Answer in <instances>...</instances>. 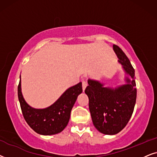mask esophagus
I'll return each instance as SVG.
<instances>
[{"instance_id": "34e87169", "label": "esophagus", "mask_w": 157, "mask_h": 157, "mask_svg": "<svg viewBox=\"0 0 157 157\" xmlns=\"http://www.w3.org/2000/svg\"><path fill=\"white\" fill-rule=\"evenodd\" d=\"M87 86V82H86V81H83L82 82V90H85Z\"/></svg>"}]
</instances>
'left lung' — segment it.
I'll return each instance as SVG.
<instances>
[{
  "instance_id": "left-lung-1",
  "label": "left lung",
  "mask_w": 157,
  "mask_h": 157,
  "mask_svg": "<svg viewBox=\"0 0 157 157\" xmlns=\"http://www.w3.org/2000/svg\"><path fill=\"white\" fill-rule=\"evenodd\" d=\"M113 50L118 62L128 75L125 85L112 88L89 79L85 93L89 98V109L94 126L100 133L115 135L124 128L132 116L136 100L135 70L130 60L117 45Z\"/></svg>"
}]
</instances>
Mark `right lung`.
Masks as SVG:
<instances>
[{
    "mask_svg": "<svg viewBox=\"0 0 157 157\" xmlns=\"http://www.w3.org/2000/svg\"><path fill=\"white\" fill-rule=\"evenodd\" d=\"M82 82L70 87L49 107L36 109L25 101L21 93L20 82L18 86V97L25 121L35 132L49 136L62 132L67 126L72 108L77 96L82 93Z\"/></svg>",
    "mask_w": 157,
    "mask_h": 157,
    "instance_id": "1",
    "label": "right lung"
}]
</instances>
